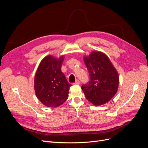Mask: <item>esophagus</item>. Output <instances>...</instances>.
Masks as SVG:
<instances>
[{
    "mask_svg": "<svg viewBox=\"0 0 148 148\" xmlns=\"http://www.w3.org/2000/svg\"><path fill=\"white\" fill-rule=\"evenodd\" d=\"M80 84V81L78 80H77L75 81V82L74 83V84Z\"/></svg>",
    "mask_w": 148,
    "mask_h": 148,
    "instance_id": "esophagus-1",
    "label": "esophagus"
}]
</instances>
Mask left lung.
I'll return each mask as SVG.
<instances>
[{
	"label": "left lung",
	"instance_id": "obj_1",
	"mask_svg": "<svg viewBox=\"0 0 148 148\" xmlns=\"http://www.w3.org/2000/svg\"><path fill=\"white\" fill-rule=\"evenodd\" d=\"M83 60L90 75V81L82 89L86 99L95 106L107 103L118 89L119 77L117 70L106 54L94 51Z\"/></svg>",
	"mask_w": 148,
	"mask_h": 148
}]
</instances>
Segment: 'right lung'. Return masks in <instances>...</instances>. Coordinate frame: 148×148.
<instances>
[{
    "label": "right lung",
    "mask_w": 148,
    "mask_h": 148,
    "mask_svg": "<svg viewBox=\"0 0 148 148\" xmlns=\"http://www.w3.org/2000/svg\"><path fill=\"white\" fill-rule=\"evenodd\" d=\"M64 55L59 58L51 55L41 61L35 73L34 89L37 98L48 107H57L68 99L71 84L67 82L61 66Z\"/></svg>",
    "instance_id": "obj_1"
}]
</instances>
